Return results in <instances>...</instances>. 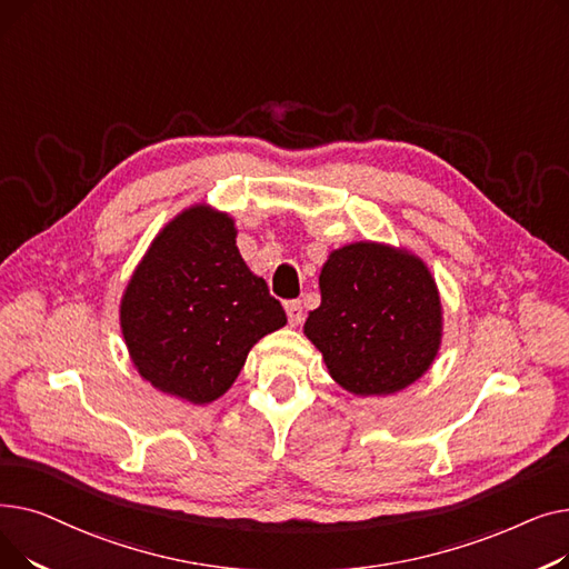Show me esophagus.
Listing matches in <instances>:
<instances>
[{
  "instance_id": "obj_1",
  "label": "esophagus",
  "mask_w": 569,
  "mask_h": 569,
  "mask_svg": "<svg viewBox=\"0 0 569 569\" xmlns=\"http://www.w3.org/2000/svg\"><path fill=\"white\" fill-rule=\"evenodd\" d=\"M286 316H288V322L292 327L300 325L305 320V309H302V302L300 300H290L286 302Z\"/></svg>"
}]
</instances>
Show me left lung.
I'll return each instance as SVG.
<instances>
[{
	"label": "left lung",
	"mask_w": 569,
	"mask_h": 569,
	"mask_svg": "<svg viewBox=\"0 0 569 569\" xmlns=\"http://www.w3.org/2000/svg\"><path fill=\"white\" fill-rule=\"evenodd\" d=\"M305 335L330 376L357 397H385L422 378L442 339V307L429 267L406 249L355 242L330 253L320 307Z\"/></svg>",
	"instance_id": "1"
}]
</instances>
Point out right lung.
I'll return each instance as SVG.
<instances>
[{"instance_id": "right-lung-1", "label": "right lung", "mask_w": 569, "mask_h": 569, "mask_svg": "<svg viewBox=\"0 0 569 569\" xmlns=\"http://www.w3.org/2000/svg\"><path fill=\"white\" fill-rule=\"evenodd\" d=\"M234 221L207 204L177 214L124 290L119 325L138 373L196 406L223 397L249 350L286 325L237 249Z\"/></svg>"}]
</instances>
